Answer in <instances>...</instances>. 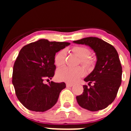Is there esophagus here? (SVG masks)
<instances>
[{"mask_svg": "<svg viewBox=\"0 0 131 131\" xmlns=\"http://www.w3.org/2000/svg\"><path fill=\"white\" fill-rule=\"evenodd\" d=\"M72 86H73V84H71V83H66L67 87H71Z\"/></svg>", "mask_w": 131, "mask_h": 131, "instance_id": "obj_1", "label": "esophagus"}]
</instances>
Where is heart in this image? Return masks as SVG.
I'll list each match as a JSON object with an SVG mask.
<instances>
[{
    "instance_id": "1",
    "label": "heart",
    "mask_w": 131,
    "mask_h": 131,
    "mask_svg": "<svg viewBox=\"0 0 131 131\" xmlns=\"http://www.w3.org/2000/svg\"><path fill=\"white\" fill-rule=\"evenodd\" d=\"M71 51L81 58L80 62L83 66L87 69H91L94 65V60L92 58L89 57L91 54V51L89 48L84 47H73ZM66 60V51L61 50L54 56V63L56 66L60 67L63 66ZM84 73V69L82 68H69L64 67L60 69L56 73V77L60 81H65L68 83H74L83 76Z\"/></svg>"
}]
</instances>
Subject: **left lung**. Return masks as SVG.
Listing matches in <instances>:
<instances>
[{
	"label": "left lung",
	"mask_w": 131,
	"mask_h": 131,
	"mask_svg": "<svg viewBox=\"0 0 131 131\" xmlns=\"http://www.w3.org/2000/svg\"><path fill=\"white\" fill-rule=\"evenodd\" d=\"M86 45L96 52V64L92 73L84 79L83 92L76 96L79 105L91 112L107 107L115 100L121 83L122 67L113 46L97 37H86L74 40Z\"/></svg>",
	"instance_id": "obj_1"
}]
</instances>
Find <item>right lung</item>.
I'll return each instance as SVG.
<instances>
[{"mask_svg":"<svg viewBox=\"0 0 131 131\" xmlns=\"http://www.w3.org/2000/svg\"><path fill=\"white\" fill-rule=\"evenodd\" d=\"M69 45L40 39L21 49L14 65L12 83L16 96L27 109L43 112L57 102L66 83L50 81L45 84L44 81L54 75L56 53Z\"/></svg>","mask_w":131,"mask_h":131,"instance_id":"add662e5","label":"right lung"}]
</instances>
